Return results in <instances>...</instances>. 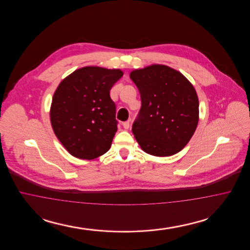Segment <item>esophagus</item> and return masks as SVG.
Segmentation results:
<instances>
[{
  "mask_svg": "<svg viewBox=\"0 0 250 250\" xmlns=\"http://www.w3.org/2000/svg\"><path fill=\"white\" fill-rule=\"evenodd\" d=\"M123 126L125 129H128L129 126H130V122L129 121H125L123 123Z\"/></svg>",
  "mask_w": 250,
  "mask_h": 250,
  "instance_id": "34e87169",
  "label": "esophagus"
}]
</instances>
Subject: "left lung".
Wrapping results in <instances>:
<instances>
[{"mask_svg": "<svg viewBox=\"0 0 250 250\" xmlns=\"http://www.w3.org/2000/svg\"><path fill=\"white\" fill-rule=\"evenodd\" d=\"M142 107L132 132L143 151L155 156L180 152L199 123V99L193 85L180 72L152 64L130 73Z\"/></svg>", "mask_w": 250, "mask_h": 250, "instance_id": "obj_1", "label": "left lung"}]
</instances>
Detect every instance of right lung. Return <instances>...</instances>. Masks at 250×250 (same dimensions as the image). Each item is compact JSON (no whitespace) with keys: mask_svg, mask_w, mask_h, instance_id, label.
I'll use <instances>...</instances> for the list:
<instances>
[{"mask_svg":"<svg viewBox=\"0 0 250 250\" xmlns=\"http://www.w3.org/2000/svg\"><path fill=\"white\" fill-rule=\"evenodd\" d=\"M122 77L120 69L86 66L73 72L57 87L50 122L70 155L94 159L109 150L118 125L109 91Z\"/></svg>","mask_w":250,"mask_h":250,"instance_id":"1","label":"right lung"}]
</instances>
